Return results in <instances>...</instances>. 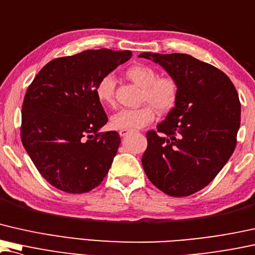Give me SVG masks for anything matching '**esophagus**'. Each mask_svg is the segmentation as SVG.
Wrapping results in <instances>:
<instances>
[{
  "instance_id": "1",
  "label": "esophagus",
  "mask_w": 255,
  "mask_h": 255,
  "mask_svg": "<svg viewBox=\"0 0 255 255\" xmlns=\"http://www.w3.org/2000/svg\"><path fill=\"white\" fill-rule=\"evenodd\" d=\"M130 133H132L131 131H127V130H121L120 131V135L121 136H127L128 134H130Z\"/></svg>"
}]
</instances>
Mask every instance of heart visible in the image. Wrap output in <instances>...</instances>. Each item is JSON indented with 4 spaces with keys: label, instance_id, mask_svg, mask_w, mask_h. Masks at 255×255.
Masks as SVG:
<instances>
[{
    "label": "heart",
    "instance_id": "heart-1",
    "mask_svg": "<svg viewBox=\"0 0 255 255\" xmlns=\"http://www.w3.org/2000/svg\"><path fill=\"white\" fill-rule=\"evenodd\" d=\"M125 75L131 82L142 87L141 101L147 102L135 109H122L112 117V127L116 130L133 131L149 124L155 119L154 108L167 113L173 108L178 95V86L171 77H158L153 68L138 64L128 68ZM116 79L112 73L103 76L95 88L98 100L105 106L115 103Z\"/></svg>",
    "mask_w": 255,
    "mask_h": 255
}]
</instances>
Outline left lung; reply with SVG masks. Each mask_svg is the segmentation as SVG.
Wrapping results in <instances>:
<instances>
[{
    "mask_svg": "<svg viewBox=\"0 0 255 255\" xmlns=\"http://www.w3.org/2000/svg\"><path fill=\"white\" fill-rule=\"evenodd\" d=\"M175 79V107L147 132L141 162L148 179L172 197L207 186L234 153L241 127V102L226 73L187 54L141 53Z\"/></svg>",
    "mask_w": 255,
    "mask_h": 255,
    "instance_id": "obj_1",
    "label": "left lung"
}]
</instances>
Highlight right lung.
<instances>
[{
	"label": "right lung",
	"instance_id": "add662e5",
	"mask_svg": "<svg viewBox=\"0 0 255 255\" xmlns=\"http://www.w3.org/2000/svg\"><path fill=\"white\" fill-rule=\"evenodd\" d=\"M132 56L130 50H85L55 58L27 88L21 141L43 178L68 193L93 190L105 178L121 138L99 131L108 122L95 94L103 76Z\"/></svg>",
	"mask_w": 255,
	"mask_h": 255
}]
</instances>
